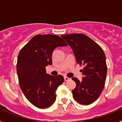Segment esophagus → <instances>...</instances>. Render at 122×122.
Masks as SVG:
<instances>
[{
  "label": "esophagus",
  "instance_id": "obj_1",
  "mask_svg": "<svg viewBox=\"0 0 122 122\" xmlns=\"http://www.w3.org/2000/svg\"><path fill=\"white\" fill-rule=\"evenodd\" d=\"M64 79H65V81H67L70 80V78H68V77H67V76H64Z\"/></svg>",
  "mask_w": 122,
  "mask_h": 122
}]
</instances>
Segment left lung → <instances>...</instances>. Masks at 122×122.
<instances>
[{"mask_svg":"<svg viewBox=\"0 0 122 122\" xmlns=\"http://www.w3.org/2000/svg\"><path fill=\"white\" fill-rule=\"evenodd\" d=\"M61 37L73 49L77 63L83 66L82 80L72 78L76 83V87L72 91L73 97L81 104H91L99 97L106 81L107 65L104 51L83 33L61 35Z\"/></svg>","mask_w":122,"mask_h":122,"instance_id":"8db88e82","label":"left lung"}]
</instances>
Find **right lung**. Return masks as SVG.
<instances>
[{
	"instance_id": "1",
	"label": "right lung",
	"mask_w": 122,
	"mask_h": 122,
	"mask_svg": "<svg viewBox=\"0 0 122 122\" xmlns=\"http://www.w3.org/2000/svg\"><path fill=\"white\" fill-rule=\"evenodd\" d=\"M67 46L57 35H37L18 54L16 70L20 88L28 100L37 108H47L55 101L56 92L63 83L64 77L47 74L46 67L52 65L54 49Z\"/></svg>"
}]
</instances>
